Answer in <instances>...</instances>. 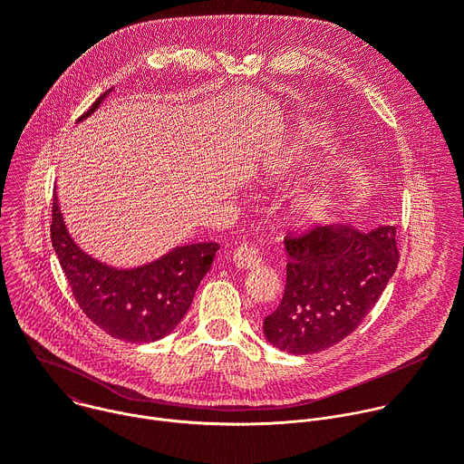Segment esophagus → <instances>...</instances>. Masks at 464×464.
<instances>
[{
	"instance_id": "34e87169",
	"label": "esophagus",
	"mask_w": 464,
	"mask_h": 464,
	"mask_svg": "<svg viewBox=\"0 0 464 464\" xmlns=\"http://www.w3.org/2000/svg\"><path fill=\"white\" fill-rule=\"evenodd\" d=\"M260 258L262 256H260L258 249L251 242H242L233 251V262L238 268H251V266H255V264L260 262Z\"/></svg>"
}]
</instances>
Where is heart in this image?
Segmentation results:
<instances>
[{"mask_svg":"<svg viewBox=\"0 0 464 464\" xmlns=\"http://www.w3.org/2000/svg\"><path fill=\"white\" fill-rule=\"evenodd\" d=\"M328 143V131L319 126V124H310L304 134L301 138V143H299V149L295 152V156L299 158H304L308 156L310 152L324 147ZM324 204V192L323 188L319 187H308V188H301L292 200V209L295 213V217L306 220L314 215H317L321 211Z\"/></svg>","mask_w":464,"mask_h":464,"instance_id":"heart-1","label":"heart"}]
</instances>
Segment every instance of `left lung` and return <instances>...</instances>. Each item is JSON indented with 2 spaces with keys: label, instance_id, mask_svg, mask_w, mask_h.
Listing matches in <instances>:
<instances>
[{
  "label": "left lung",
  "instance_id": "1",
  "mask_svg": "<svg viewBox=\"0 0 464 464\" xmlns=\"http://www.w3.org/2000/svg\"><path fill=\"white\" fill-rule=\"evenodd\" d=\"M286 286L264 319L268 342L290 354L321 353L345 340L372 310L401 253L394 226L369 233L315 226L288 233Z\"/></svg>",
  "mask_w": 464,
  "mask_h": 464
}]
</instances>
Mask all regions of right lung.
<instances>
[{
	"instance_id": "obj_1",
	"label": "right lung",
	"mask_w": 464,
	"mask_h": 464,
	"mask_svg": "<svg viewBox=\"0 0 464 464\" xmlns=\"http://www.w3.org/2000/svg\"><path fill=\"white\" fill-rule=\"evenodd\" d=\"M101 95L79 121L92 115ZM51 242L81 310L115 340L149 343L165 338L187 314L198 285L211 270L217 242L174 247L134 270H117L84 253L65 229L53 196Z\"/></svg>"
}]
</instances>
